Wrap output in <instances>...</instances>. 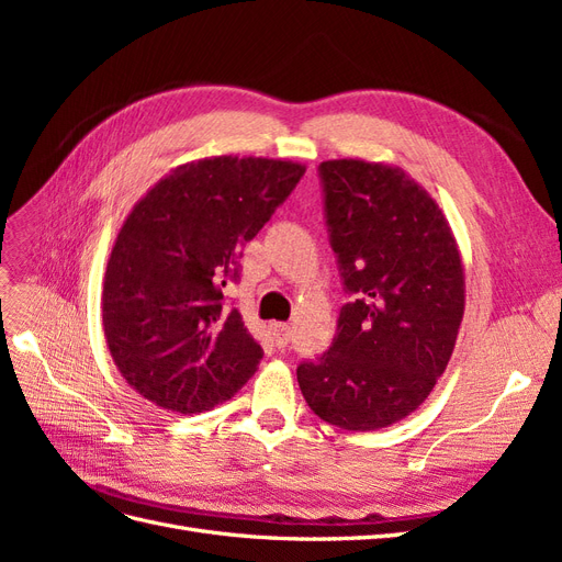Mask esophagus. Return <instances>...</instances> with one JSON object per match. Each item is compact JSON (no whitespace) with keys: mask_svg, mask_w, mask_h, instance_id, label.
<instances>
[{"mask_svg":"<svg viewBox=\"0 0 562 562\" xmlns=\"http://www.w3.org/2000/svg\"><path fill=\"white\" fill-rule=\"evenodd\" d=\"M271 335H274L277 347H285L291 342V326L288 323H271Z\"/></svg>","mask_w":562,"mask_h":562,"instance_id":"1","label":"esophagus"}]
</instances>
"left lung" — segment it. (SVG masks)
I'll list each match as a JSON object with an SVG mask.
<instances>
[{
	"mask_svg": "<svg viewBox=\"0 0 562 562\" xmlns=\"http://www.w3.org/2000/svg\"><path fill=\"white\" fill-rule=\"evenodd\" d=\"M330 246L347 302L328 351L297 366L307 405L347 431H375L427 401L464 318V265L448 217L403 168L321 164Z\"/></svg>",
	"mask_w": 562,
	"mask_h": 562,
	"instance_id": "1",
	"label": "left lung"
}]
</instances>
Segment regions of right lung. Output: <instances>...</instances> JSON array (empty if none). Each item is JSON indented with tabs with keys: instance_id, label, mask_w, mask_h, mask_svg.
Segmentation results:
<instances>
[{
	"instance_id": "right-lung-1",
	"label": "right lung",
	"mask_w": 562,
	"mask_h": 562,
	"mask_svg": "<svg viewBox=\"0 0 562 562\" xmlns=\"http://www.w3.org/2000/svg\"><path fill=\"white\" fill-rule=\"evenodd\" d=\"M302 176L297 161L206 157L176 166L131 209L105 269L103 330L143 398L196 415L258 370L262 347L225 307L223 288Z\"/></svg>"
}]
</instances>
